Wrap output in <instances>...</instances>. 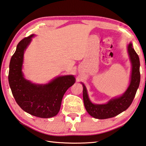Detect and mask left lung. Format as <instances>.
Listing matches in <instances>:
<instances>
[{"instance_id": "8db88e82", "label": "left lung", "mask_w": 146, "mask_h": 146, "mask_svg": "<svg viewBox=\"0 0 146 146\" xmlns=\"http://www.w3.org/2000/svg\"><path fill=\"white\" fill-rule=\"evenodd\" d=\"M128 52L132 66L131 80L128 88L121 96L110 100L106 104H93L89 98L86 86L82 83L85 108L92 117L99 119L113 117L126 110L133 102L140 81V60L131 43L128 46Z\"/></svg>"}]
</instances>
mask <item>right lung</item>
I'll return each instance as SVG.
<instances>
[{"instance_id":"1","label":"right lung","mask_w":146,"mask_h":146,"mask_svg":"<svg viewBox=\"0 0 146 146\" xmlns=\"http://www.w3.org/2000/svg\"><path fill=\"white\" fill-rule=\"evenodd\" d=\"M33 36L23 38L18 44L10 60L9 84L16 102L22 110L36 117L50 118L59 112L63 96L75 78L73 75L59 76L44 85L25 80L22 71L23 54Z\"/></svg>"}]
</instances>
